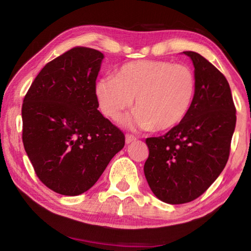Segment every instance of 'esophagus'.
<instances>
[{
	"instance_id": "obj_1",
	"label": "esophagus",
	"mask_w": 251,
	"mask_h": 251,
	"mask_svg": "<svg viewBox=\"0 0 251 251\" xmlns=\"http://www.w3.org/2000/svg\"><path fill=\"white\" fill-rule=\"evenodd\" d=\"M134 141H136V137H135L134 135L126 134V136H125V142H126V144H129V143L134 142Z\"/></svg>"
}]
</instances>
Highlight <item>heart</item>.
I'll list each match as a JSON object with an SVG mask.
<instances>
[{
    "instance_id": "obj_1",
    "label": "heart",
    "mask_w": 251,
    "mask_h": 251,
    "mask_svg": "<svg viewBox=\"0 0 251 251\" xmlns=\"http://www.w3.org/2000/svg\"><path fill=\"white\" fill-rule=\"evenodd\" d=\"M196 93L190 67L167 61H136L123 65L116 77L97 80L95 96L100 112L116 120L129 107L135 109L124 123L141 129L168 130L185 120Z\"/></svg>"
}]
</instances>
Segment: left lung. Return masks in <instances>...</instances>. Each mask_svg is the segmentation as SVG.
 <instances>
[{
	"label": "left lung",
	"mask_w": 251,
	"mask_h": 251,
	"mask_svg": "<svg viewBox=\"0 0 251 251\" xmlns=\"http://www.w3.org/2000/svg\"><path fill=\"white\" fill-rule=\"evenodd\" d=\"M192 58L196 93L189 113L163 136L146 138L150 155L144 173L151 192L161 201H193L209 188L226 166L236 107L222 72L201 54Z\"/></svg>",
	"instance_id": "1"
}]
</instances>
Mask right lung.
Returning <instances> with one entry per match:
<instances>
[{"mask_svg": "<svg viewBox=\"0 0 251 251\" xmlns=\"http://www.w3.org/2000/svg\"><path fill=\"white\" fill-rule=\"evenodd\" d=\"M104 55L76 46L49 62L22 105L25 151L53 192L77 196L99 180L125 145V135L101 115L95 96Z\"/></svg>", "mask_w": 251, "mask_h": 251, "instance_id": "1", "label": "right lung"}]
</instances>
